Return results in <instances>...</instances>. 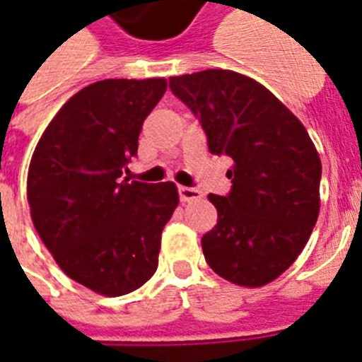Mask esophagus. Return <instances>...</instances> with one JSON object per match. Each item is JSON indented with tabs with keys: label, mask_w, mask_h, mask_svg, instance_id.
I'll return each mask as SVG.
<instances>
[{
	"label": "esophagus",
	"mask_w": 362,
	"mask_h": 362,
	"mask_svg": "<svg viewBox=\"0 0 362 362\" xmlns=\"http://www.w3.org/2000/svg\"><path fill=\"white\" fill-rule=\"evenodd\" d=\"M178 197H180L182 203H189V201H199L201 199V192L195 189V187L180 186L178 187Z\"/></svg>",
	"instance_id": "1"
}]
</instances>
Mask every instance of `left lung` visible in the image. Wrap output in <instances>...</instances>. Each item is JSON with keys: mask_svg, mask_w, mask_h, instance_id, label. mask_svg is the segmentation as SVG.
I'll use <instances>...</instances> for the list:
<instances>
[{"mask_svg": "<svg viewBox=\"0 0 362 362\" xmlns=\"http://www.w3.org/2000/svg\"><path fill=\"white\" fill-rule=\"evenodd\" d=\"M169 88L201 122L210 153L233 159L229 193L209 195L218 223L201 238L206 263L237 286L276 280L320 214L321 161L308 131L267 88L235 71L170 76Z\"/></svg>", "mask_w": 362, "mask_h": 362, "instance_id": "1", "label": "left lung"}]
</instances>
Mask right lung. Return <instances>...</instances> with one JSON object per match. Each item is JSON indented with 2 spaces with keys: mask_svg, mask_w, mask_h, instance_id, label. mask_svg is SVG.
Segmentation results:
<instances>
[{
  "mask_svg": "<svg viewBox=\"0 0 362 362\" xmlns=\"http://www.w3.org/2000/svg\"><path fill=\"white\" fill-rule=\"evenodd\" d=\"M165 90V78H107L82 88L31 158L28 203L39 237L71 280L107 297L152 278L161 231L178 204L173 182L122 178Z\"/></svg>",
  "mask_w": 362,
  "mask_h": 362,
  "instance_id": "obj_1",
  "label": "right lung"
}]
</instances>
